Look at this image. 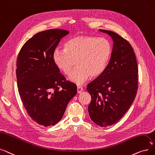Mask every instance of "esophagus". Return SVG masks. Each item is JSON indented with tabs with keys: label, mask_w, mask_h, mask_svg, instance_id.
I'll return each instance as SVG.
<instances>
[{
	"label": "esophagus",
	"mask_w": 155,
	"mask_h": 155,
	"mask_svg": "<svg viewBox=\"0 0 155 155\" xmlns=\"http://www.w3.org/2000/svg\"><path fill=\"white\" fill-rule=\"evenodd\" d=\"M77 91H78V93H81V92L83 91V87L82 86H78V87H77Z\"/></svg>",
	"instance_id": "1"
}]
</instances>
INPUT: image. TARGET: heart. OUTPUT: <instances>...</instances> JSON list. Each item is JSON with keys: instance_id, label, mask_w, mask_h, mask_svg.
Wrapping results in <instances>:
<instances>
[{"instance_id": "obj_1", "label": "heart", "mask_w": 155, "mask_h": 155, "mask_svg": "<svg viewBox=\"0 0 155 155\" xmlns=\"http://www.w3.org/2000/svg\"><path fill=\"white\" fill-rule=\"evenodd\" d=\"M110 41L105 38L78 35L69 40L64 50L56 49L53 60L65 75H69L76 64L78 67L69 77L71 81L83 84L88 79L100 76L105 70L112 55Z\"/></svg>"}]
</instances>
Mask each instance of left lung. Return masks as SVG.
Listing matches in <instances>:
<instances>
[{
	"mask_svg": "<svg viewBox=\"0 0 155 155\" xmlns=\"http://www.w3.org/2000/svg\"><path fill=\"white\" fill-rule=\"evenodd\" d=\"M113 39L114 47L104 72L87 84L91 100L90 119L101 127L115 124L127 112L138 89L136 57L130 43L115 32L100 29Z\"/></svg>",
	"mask_w": 155,
	"mask_h": 155,
	"instance_id": "left-lung-1",
	"label": "left lung"
}]
</instances>
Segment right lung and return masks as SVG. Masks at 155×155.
I'll list each match as a JSON object with an SVG mask.
<instances>
[{"label": "right lung", "instance_id": "add662e5", "mask_svg": "<svg viewBox=\"0 0 155 155\" xmlns=\"http://www.w3.org/2000/svg\"><path fill=\"white\" fill-rule=\"evenodd\" d=\"M69 31L51 29L35 35L21 48L16 78L22 103L32 120L45 127L54 126L77 93L76 85L59 72L53 54Z\"/></svg>", "mask_w": 155, "mask_h": 155}]
</instances>
